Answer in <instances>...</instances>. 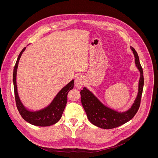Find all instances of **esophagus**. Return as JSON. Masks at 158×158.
I'll list each match as a JSON object with an SVG mask.
<instances>
[{
    "mask_svg": "<svg viewBox=\"0 0 158 158\" xmlns=\"http://www.w3.org/2000/svg\"><path fill=\"white\" fill-rule=\"evenodd\" d=\"M74 84L75 87L77 89H81L83 87V85L84 84V79L82 75L76 76L74 80Z\"/></svg>",
    "mask_w": 158,
    "mask_h": 158,
    "instance_id": "obj_1",
    "label": "esophagus"
}]
</instances>
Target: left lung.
Masks as SVG:
<instances>
[{
    "label": "left lung",
    "instance_id": "left-lung-1",
    "mask_svg": "<svg viewBox=\"0 0 158 158\" xmlns=\"http://www.w3.org/2000/svg\"><path fill=\"white\" fill-rule=\"evenodd\" d=\"M130 48L135 56L136 67L140 73L137 95L131 108L125 111H118L103 104L86 87H84L83 89L80 91L81 102L88 120L98 127L103 129H111L121 126L131 120L139 109L144 87V76L136 51L131 46Z\"/></svg>",
    "mask_w": 158,
    "mask_h": 158
}]
</instances>
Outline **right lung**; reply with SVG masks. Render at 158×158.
<instances>
[{
	"mask_svg": "<svg viewBox=\"0 0 158 158\" xmlns=\"http://www.w3.org/2000/svg\"><path fill=\"white\" fill-rule=\"evenodd\" d=\"M26 48V47H24L19 55L13 72V84L16 106L22 118L27 123L38 127H49L56 123L60 119L67 103L68 93L74 88V80H72L62 88L51 102L45 107L38 110H31L27 108L19 97L16 84L18 63Z\"/></svg>",
	"mask_w": 158,
	"mask_h": 158,
	"instance_id": "right-lung-1",
	"label": "right lung"
}]
</instances>
